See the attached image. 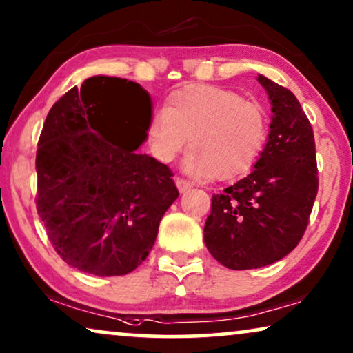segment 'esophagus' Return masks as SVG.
<instances>
[{
	"instance_id": "esophagus-1",
	"label": "esophagus",
	"mask_w": 353,
	"mask_h": 353,
	"mask_svg": "<svg viewBox=\"0 0 353 353\" xmlns=\"http://www.w3.org/2000/svg\"><path fill=\"white\" fill-rule=\"evenodd\" d=\"M176 185H177V189H179V192H182V194H184V192H187L192 187L190 182L185 181V179H182V177H177Z\"/></svg>"
}]
</instances>
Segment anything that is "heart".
<instances>
[{
    "label": "heart",
    "mask_w": 353,
    "mask_h": 353,
    "mask_svg": "<svg viewBox=\"0 0 353 353\" xmlns=\"http://www.w3.org/2000/svg\"><path fill=\"white\" fill-rule=\"evenodd\" d=\"M152 153L169 163L187 147L184 168L195 177L231 181L247 174L261 157L268 117L258 101L214 85H187L169 97L147 125Z\"/></svg>",
    "instance_id": "1"
}]
</instances>
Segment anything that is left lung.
Listing matches in <instances>:
<instances>
[{
    "mask_svg": "<svg viewBox=\"0 0 353 353\" xmlns=\"http://www.w3.org/2000/svg\"><path fill=\"white\" fill-rule=\"evenodd\" d=\"M271 100L268 142L255 169L211 199L205 243L229 270L279 261L302 241L318 194L312 124L295 95L258 75Z\"/></svg>",
    "mask_w": 353,
    "mask_h": 353,
    "instance_id": "1",
    "label": "left lung"
}]
</instances>
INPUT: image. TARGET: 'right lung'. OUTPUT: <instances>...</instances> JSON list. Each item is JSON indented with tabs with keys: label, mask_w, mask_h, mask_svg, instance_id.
Segmentation results:
<instances>
[{
	"label": "right lung",
	"mask_w": 353,
	"mask_h": 353,
	"mask_svg": "<svg viewBox=\"0 0 353 353\" xmlns=\"http://www.w3.org/2000/svg\"><path fill=\"white\" fill-rule=\"evenodd\" d=\"M152 100L128 79L95 75L59 98L37 150V211L68 265L122 276L143 263L179 196L166 164L135 152Z\"/></svg>",
	"instance_id": "add662e5"
}]
</instances>
